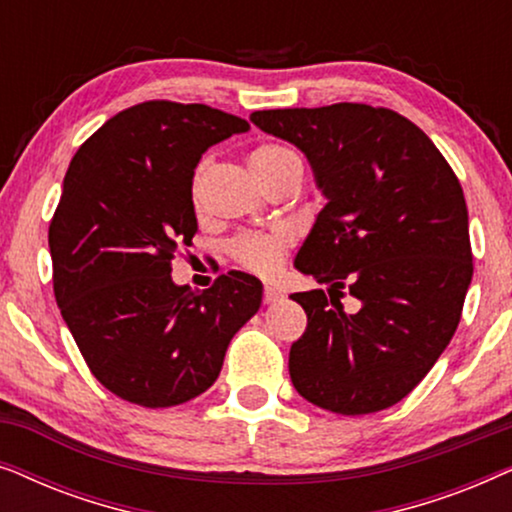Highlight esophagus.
<instances>
[{
	"label": "esophagus",
	"mask_w": 512,
	"mask_h": 512,
	"mask_svg": "<svg viewBox=\"0 0 512 512\" xmlns=\"http://www.w3.org/2000/svg\"><path fill=\"white\" fill-rule=\"evenodd\" d=\"M282 298H284V293L275 289V286H265V289H263V303L265 305L277 303V300H282Z\"/></svg>",
	"instance_id": "34e87169"
}]
</instances>
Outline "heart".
<instances>
[{
    "instance_id": "b5f03b06",
    "label": "heart",
    "mask_w": 512,
    "mask_h": 512,
    "mask_svg": "<svg viewBox=\"0 0 512 512\" xmlns=\"http://www.w3.org/2000/svg\"><path fill=\"white\" fill-rule=\"evenodd\" d=\"M298 153L291 151L289 146L282 144H261L251 151L249 165L258 179L268 177V174L277 172L279 167L296 163ZM205 170V165L198 167L193 179V198L198 195V184L200 174ZM291 247V233L289 230H268V233H258V230H251V233H242L235 237L233 242L228 244V254L237 265H242L244 270L254 272V275L268 277L275 272L279 265H282L286 251Z\"/></svg>"
}]
</instances>
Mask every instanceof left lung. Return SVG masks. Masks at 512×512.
<instances>
[{
  "label": "left lung",
  "instance_id": "8db88e82",
  "mask_svg": "<svg viewBox=\"0 0 512 512\" xmlns=\"http://www.w3.org/2000/svg\"><path fill=\"white\" fill-rule=\"evenodd\" d=\"M251 123L298 146L328 200L296 256L328 296H291L307 314L289 354L293 387L338 415L391 408L450 345L473 277L457 174L415 123L384 107L268 109ZM345 288L356 311L339 303Z\"/></svg>",
  "mask_w": 512,
  "mask_h": 512
}]
</instances>
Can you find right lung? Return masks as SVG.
I'll list each match as a JSON object with an SVG mask.
<instances>
[{
  "instance_id": "1",
  "label": "right lung",
  "mask_w": 512,
  "mask_h": 512,
  "mask_svg": "<svg viewBox=\"0 0 512 512\" xmlns=\"http://www.w3.org/2000/svg\"><path fill=\"white\" fill-rule=\"evenodd\" d=\"M247 130L207 104L151 100L109 118L69 163L48 228L55 300L90 373L123 401L172 408L200 396L261 307L247 272L202 293L170 275L198 230L202 153Z\"/></svg>"
}]
</instances>
